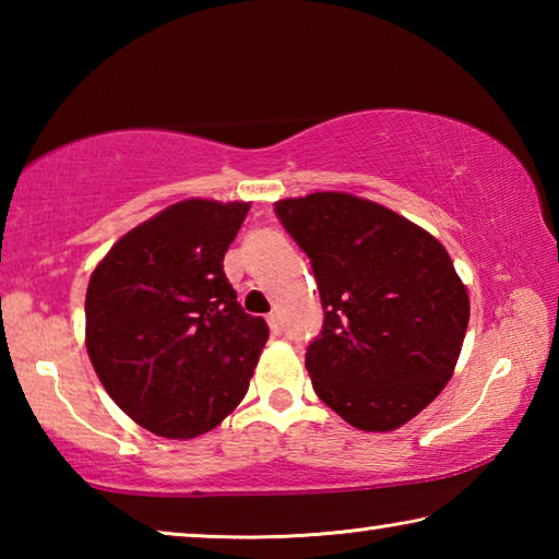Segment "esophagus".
Returning a JSON list of instances; mask_svg holds the SVG:
<instances>
[{"instance_id": "esophagus-1", "label": "esophagus", "mask_w": 559, "mask_h": 559, "mask_svg": "<svg viewBox=\"0 0 559 559\" xmlns=\"http://www.w3.org/2000/svg\"><path fill=\"white\" fill-rule=\"evenodd\" d=\"M269 328H271L273 335H281L283 323H281V316H278V313H271V316H269Z\"/></svg>"}]
</instances>
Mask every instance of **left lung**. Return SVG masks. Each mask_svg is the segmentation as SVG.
<instances>
[{"label":"left lung","instance_id":"8db88e82","mask_svg":"<svg viewBox=\"0 0 559 559\" xmlns=\"http://www.w3.org/2000/svg\"><path fill=\"white\" fill-rule=\"evenodd\" d=\"M308 253L325 320L308 345L316 394L359 431H394L451 380L468 290L447 249L386 206L345 192L276 202Z\"/></svg>","mask_w":559,"mask_h":559}]
</instances>
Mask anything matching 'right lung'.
I'll return each mask as SVG.
<instances>
[{
    "label": "right lung",
    "mask_w": 559,
    "mask_h": 559,
    "mask_svg": "<svg viewBox=\"0 0 559 559\" xmlns=\"http://www.w3.org/2000/svg\"><path fill=\"white\" fill-rule=\"evenodd\" d=\"M249 202L185 200L112 243L86 290V349L110 400L165 439H194L249 390L269 340L224 276Z\"/></svg>",
    "instance_id": "right-lung-1"
}]
</instances>
